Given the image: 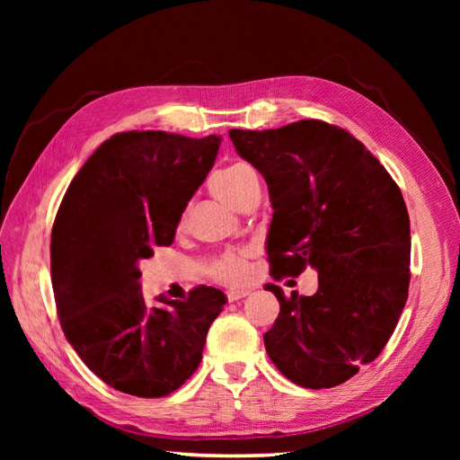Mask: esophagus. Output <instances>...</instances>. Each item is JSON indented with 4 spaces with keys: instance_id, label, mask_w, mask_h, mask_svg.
Returning <instances> with one entry per match:
<instances>
[{
    "instance_id": "esophagus-1",
    "label": "esophagus",
    "mask_w": 460,
    "mask_h": 460,
    "mask_svg": "<svg viewBox=\"0 0 460 460\" xmlns=\"http://www.w3.org/2000/svg\"><path fill=\"white\" fill-rule=\"evenodd\" d=\"M249 291H252V289H245V288H242V289H230L228 294H226V297H228L230 303H234V301H238V299L249 296Z\"/></svg>"
}]
</instances>
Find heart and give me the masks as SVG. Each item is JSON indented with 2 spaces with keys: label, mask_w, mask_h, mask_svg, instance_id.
Listing matches in <instances>:
<instances>
[{
  "label": "heart",
  "mask_w": 460,
  "mask_h": 460,
  "mask_svg": "<svg viewBox=\"0 0 460 460\" xmlns=\"http://www.w3.org/2000/svg\"><path fill=\"white\" fill-rule=\"evenodd\" d=\"M255 180L253 171L249 169L247 164H230L226 169L218 171L211 178V191L215 196L226 203L228 207L240 208L245 196L249 184ZM186 217L180 220V226H184ZM208 272L215 278V280L235 286L245 280V276L249 272V264H247V253L245 252H225L213 259L211 267H208Z\"/></svg>",
  "instance_id": "1"
}]
</instances>
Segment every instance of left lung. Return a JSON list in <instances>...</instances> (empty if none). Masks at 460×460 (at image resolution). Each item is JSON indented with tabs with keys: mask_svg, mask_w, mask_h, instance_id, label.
Listing matches in <instances>:
<instances>
[{
	"mask_svg": "<svg viewBox=\"0 0 460 460\" xmlns=\"http://www.w3.org/2000/svg\"><path fill=\"white\" fill-rule=\"evenodd\" d=\"M267 180L270 276L318 272L314 296L280 301L264 347L301 387L340 385L382 353L409 296L411 225L384 164L349 132L305 119L276 130L228 132ZM291 282V280H289Z\"/></svg>",
	"mask_w": 460,
	"mask_h": 460,
	"instance_id": "left-lung-1",
	"label": "left lung"
}]
</instances>
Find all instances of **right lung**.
I'll return each instance as SVG.
<instances>
[{
    "mask_svg": "<svg viewBox=\"0 0 460 460\" xmlns=\"http://www.w3.org/2000/svg\"><path fill=\"white\" fill-rule=\"evenodd\" d=\"M220 136L161 130L111 136L76 172L51 230V284L65 338L107 385L164 397L201 363L226 296L211 286L147 307L140 262L171 245L213 169Z\"/></svg>",
    "mask_w": 460,
    "mask_h": 460,
    "instance_id": "obj_1",
    "label": "right lung"
}]
</instances>
